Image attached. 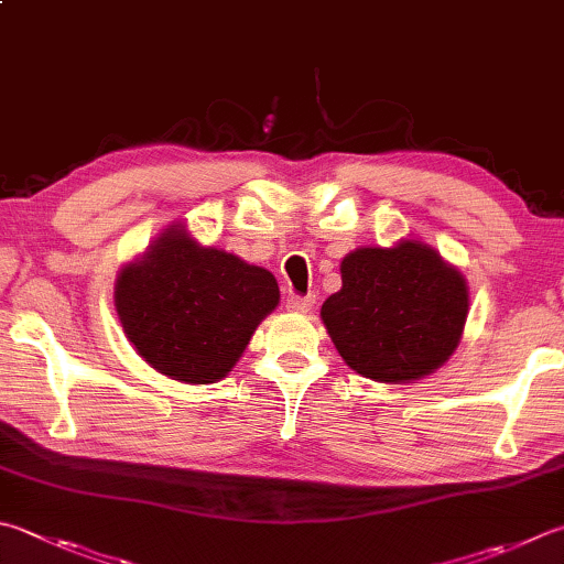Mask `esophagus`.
I'll return each instance as SVG.
<instances>
[{
    "mask_svg": "<svg viewBox=\"0 0 564 564\" xmlns=\"http://www.w3.org/2000/svg\"><path fill=\"white\" fill-rule=\"evenodd\" d=\"M314 306V296H286V310L294 314H306Z\"/></svg>",
    "mask_w": 564,
    "mask_h": 564,
    "instance_id": "1",
    "label": "esophagus"
}]
</instances>
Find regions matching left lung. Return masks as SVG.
<instances>
[{"label": "left lung", "instance_id": "8db88e82", "mask_svg": "<svg viewBox=\"0 0 564 564\" xmlns=\"http://www.w3.org/2000/svg\"><path fill=\"white\" fill-rule=\"evenodd\" d=\"M341 282L322 304V322L358 376L388 386L420 380L459 346L469 286L427 242L356 248L341 260Z\"/></svg>", "mask_w": 564, "mask_h": 564}]
</instances>
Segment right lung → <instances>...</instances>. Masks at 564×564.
Listing matches in <instances>:
<instances>
[{
    "instance_id": "1",
    "label": "right lung",
    "mask_w": 564,
    "mask_h": 564,
    "mask_svg": "<svg viewBox=\"0 0 564 564\" xmlns=\"http://www.w3.org/2000/svg\"><path fill=\"white\" fill-rule=\"evenodd\" d=\"M280 304L274 274L172 223L115 282V310L132 348L156 373L208 386L230 373L254 328Z\"/></svg>"
}]
</instances>
